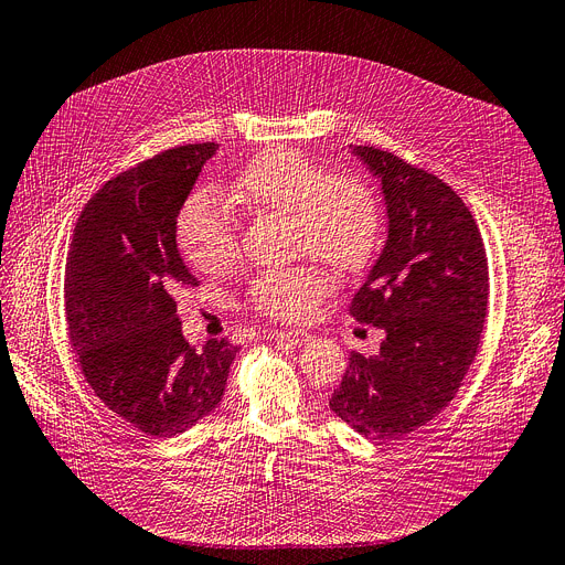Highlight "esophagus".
<instances>
[{
  "label": "esophagus",
  "instance_id": "34e87169",
  "mask_svg": "<svg viewBox=\"0 0 565 565\" xmlns=\"http://www.w3.org/2000/svg\"><path fill=\"white\" fill-rule=\"evenodd\" d=\"M273 339L277 341H286V343H292V347H302V343L311 341V334L305 332V330H281V332H275Z\"/></svg>",
  "mask_w": 565,
  "mask_h": 565
}]
</instances>
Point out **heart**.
I'll return each mask as SVG.
<instances>
[{"instance_id": "b5f03b06", "label": "heart", "mask_w": 565, "mask_h": 565, "mask_svg": "<svg viewBox=\"0 0 565 565\" xmlns=\"http://www.w3.org/2000/svg\"><path fill=\"white\" fill-rule=\"evenodd\" d=\"M228 203L254 214L284 216L298 254L351 275L372 260L381 237V214L372 191L309 157L273 147L244 166L228 189ZM184 256L201 269L224 273L237 256V224L210 191L193 193L178 218ZM332 288L323 267L305 263L269 269L249 286L252 305L281 321H305Z\"/></svg>"}]
</instances>
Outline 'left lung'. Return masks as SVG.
Here are the masks:
<instances>
[{"mask_svg": "<svg viewBox=\"0 0 565 565\" xmlns=\"http://www.w3.org/2000/svg\"><path fill=\"white\" fill-rule=\"evenodd\" d=\"M351 150L381 180L387 239L349 313L385 339L376 355L351 353L330 408L362 436L392 440L434 420L473 364L487 254L473 214L444 180L376 147Z\"/></svg>", "mask_w": 565, "mask_h": 565, "instance_id": "8db88e82", "label": "left lung"}]
</instances>
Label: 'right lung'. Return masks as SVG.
<instances>
[{"label": "right lung", "instance_id": "obj_1", "mask_svg": "<svg viewBox=\"0 0 565 565\" xmlns=\"http://www.w3.org/2000/svg\"><path fill=\"white\" fill-rule=\"evenodd\" d=\"M214 142L182 145L125 170L87 201L64 275L66 330L85 381L138 431L170 438L222 404L237 347L182 334L173 292L195 286L178 214Z\"/></svg>", "mask_w": 565, "mask_h": 565}]
</instances>
